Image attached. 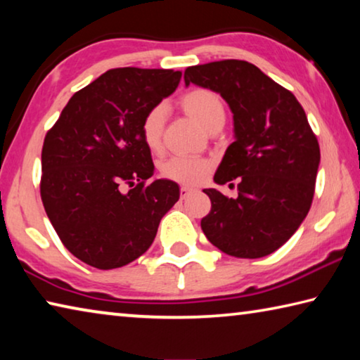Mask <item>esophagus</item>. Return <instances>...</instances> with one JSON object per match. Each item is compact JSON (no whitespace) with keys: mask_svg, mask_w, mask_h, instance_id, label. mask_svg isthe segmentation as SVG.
Wrapping results in <instances>:
<instances>
[{"mask_svg":"<svg viewBox=\"0 0 360 360\" xmlns=\"http://www.w3.org/2000/svg\"><path fill=\"white\" fill-rule=\"evenodd\" d=\"M192 192H193V188H191V187H184V186H182V187L179 188V197H181V200L187 198L188 195H191Z\"/></svg>","mask_w":360,"mask_h":360,"instance_id":"obj_1","label":"esophagus"}]
</instances>
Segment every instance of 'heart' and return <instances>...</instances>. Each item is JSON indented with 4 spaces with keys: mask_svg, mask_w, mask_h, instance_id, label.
<instances>
[{
    "mask_svg": "<svg viewBox=\"0 0 360 360\" xmlns=\"http://www.w3.org/2000/svg\"><path fill=\"white\" fill-rule=\"evenodd\" d=\"M179 105L192 119L203 125L206 130L216 131L225 120L224 103L216 92L210 89L195 87L179 96ZM167 120L165 106L157 105L144 114L139 127L141 139L150 152H160L163 139V127ZM211 163L205 158L181 157L168 158L160 165V173L165 179L178 182L182 186H197L210 173Z\"/></svg>",
    "mask_w": 360,
    "mask_h": 360,
    "instance_id": "b5f03b06",
    "label": "heart"
}]
</instances>
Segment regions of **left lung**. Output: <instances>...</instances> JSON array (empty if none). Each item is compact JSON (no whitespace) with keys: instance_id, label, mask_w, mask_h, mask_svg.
<instances>
[{"instance_id":"left-lung-1","label":"left lung","mask_w":360,"mask_h":360,"mask_svg":"<svg viewBox=\"0 0 360 360\" xmlns=\"http://www.w3.org/2000/svg\"><path fill=\"white\" fill-rule=\"evenodd\" d=\"M184 81L221 94L233 112L236 139L214 181L236 182L238 197L205 188L211 211L202 219L203 233L233 257H265L295 233L311 208L318 138L294 94L245 60L188 66Z\"/></svg>"}]
</instances>
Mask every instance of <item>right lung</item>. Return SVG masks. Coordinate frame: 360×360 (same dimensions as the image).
Here are the masks:
<instances>
[{
    "mask_svg": "<svg viewBox=\"0 0 360 360\" xmlns=\"http://www.w3.org/2000/svg\"><path fill=\"white\" fill-rule=\"evenodd\" d=\"M181 76L173 70H109L72 95L47 131L41 200L63 246L84 264L112 270L138 259L179 200L176 182H148L154 163L139 127Z\"/></svg>",
    "mask_w": 360,
    "mask_h": 360,
    "instance_id": "right-lung-1",
    "label": "right lung"
}]
</instances>
